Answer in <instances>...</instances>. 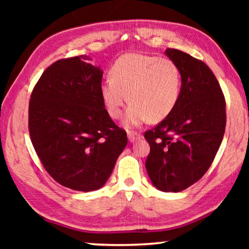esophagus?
<instances>
[{
    "label": "esophagus",
    "mask_w": 249,
    "mask_h": 249,
    "mask_svg": "<svg viewBox=\"0 0 249 249\" xmlns=\"http://www.w3.org/2000/svg\"><path fill=\"white\" fill-rule=\"evenodd\" d=\"M127 137H128V141L130 142H134L138 140H141L142 138V135L141 134H137V133H134V132H128L127 133Z\"/></svg>",
    "instance_id": "1"
}]
</instances>
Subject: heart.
Listing matches in <instances>:
<instances>
[{
    "mask_svg": "<svg viewBox=\"0 0 249 249\" xmlns=\"http://www.w3.org/2000/svg\"><path fill=\"white\" fill-rule=\"evenodd\" d=\"M109 75L101 84V96L113 119H119L128 101L132 103L123 121L127 128L161 122L178 102L181 75L170 59L127 53L117 59Z\"/></svg>",
    "mask_w": 249,
    "mask_h": 249,
    "instance_id": "1",
    "label": "heart"
}]
</instances>
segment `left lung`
<instances>
[{
    "mask_svg": "<svg viewBox=\"0 0 249 249\" xmlns=\"http://www.w3.org/2000/svg\"><path fill=\"white\" fill-rule=\"evenodd\" d=\"M165 53L178 67L181 89L170 114L145 133L150 146L145 166L158 190L180 192L200 180L213 162L225 132V99L203 61L178 49Z\"/></svg>",
    "mask_w": 249,
    "mask_h": 249,
    "instance_id": "1",
    "label": "left lung"
}]
</instances>
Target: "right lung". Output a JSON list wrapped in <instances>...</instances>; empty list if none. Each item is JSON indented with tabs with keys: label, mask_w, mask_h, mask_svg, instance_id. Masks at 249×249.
<instances>
[{
	"label": "right lung",
	"mask_w": 249,
	"mask_h": 249,
	"mask_svg": "<svg viewBox=\"0 0 249 249\" xmlns=\"http://www.w3.org/2000/svg\"><path fill=\"white\" fill-rule=\"evenodd\" d=\"M89 56L61 59L41 74L29 102L34 148L48 174L72 190H99L127 145L101 96L103 71Z\"/></svg>",
	"instance_id": "1"
}]
</instances>
